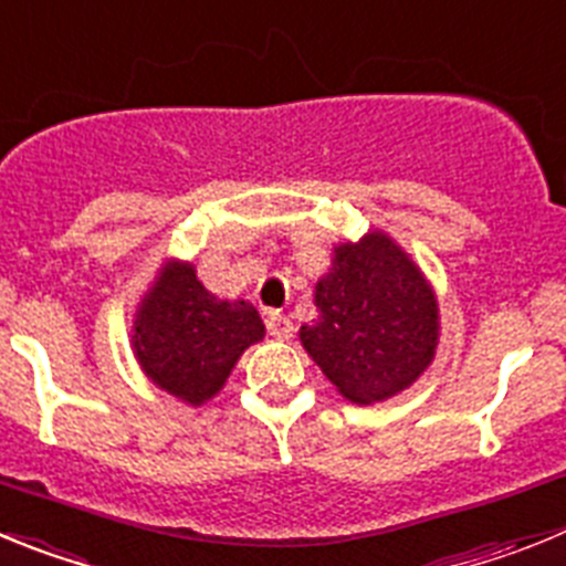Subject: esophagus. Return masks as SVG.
<instances>
[{"label":"esophagus","instance_id":"obj_1","mask_svg":"<svg viewBox=\"0 0 566 566\" xmlns=\"http://www.w3.org/2000/svg\"><path fill=\"white\" fill-rule=\"evenodd\" d=\"M268 333L276 340L293 338V321L284 313H279V310H271V313H268Z\"/></svg>","mask_w":566,"mask_h":566}]
</instances>
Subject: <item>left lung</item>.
I'll return each mask as SVG.
<instances>
[{
	"label": "left lung",
	"mask_w": 566,
	"mask_h": 566,
	"mask_svg": "<svg viewBox=\"0 0 566 566\" xmlns=\"http://www.w3.org/2000/svg\"><path fill=\"white\" fill-rule=\"evenodd\" d=\"M318 318L298 340L329 384L358 406L409 389L440 344V304L420 264L386 231L333 248L315 282Z\"/></svg>",
	"instance_id": "obj_1"
}]
</instances>
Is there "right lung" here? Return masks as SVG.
Listing matches in <instances>:
<instances>
[{
	"mask_svg": "<svg viewBox=\"0 0 566 566\" xmlns=\"http://www.w3.org/2000/svg\"><path fill=\"white\" fill-rule=\"evenodd\" d=\"M264 338L256 307L220 298L191 262L169 259L137 302L132 353L157 389L188 406L220 395L248 346Z\"/></svg>",
	"mask_w": 566,
	"mask_h": 566,
	"instance_id": "1",
	"label": "right lung"
}]
</instances>
